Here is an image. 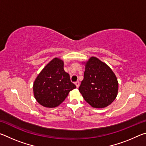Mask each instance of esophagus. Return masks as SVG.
<instances>
[{
    "label": "esophagus",
    "instance_id": "obj_1",
    "mask_svg": "<svg viewBox=\"0 0 146 146\" xmlns=\"http://www.w3.org/2000/svg\"><path fill=\"white\" fill-rule=\"evenodd\" d=\"M75 84L76 85V88H78V87H79V86H80V82H78V81H76V82L75 83Z\"/></svg>",
    "mask_w": 146,
    "mask_h": 146
}]
</instances>
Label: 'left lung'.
I'll list each match as a JSON object with an SVG mask.
<instances>
[{
  "instance_id": "obj_1",
  "label": "left lung",
  "mask_w": 146,
  "mask_h": 146,
  "mask_svg": "<svg viewBox=\"0 0 146 146\" xmlns=\"http://www.w3.org/2000/svg\"><path fill=\"white\" fill-rule=\"evenodd\" d=\"M118 89L117 79L111 69L97 58L89 59L78 88L86 102L93 108L107 107L117 97Z\"/></svg>"
}]
</instances>
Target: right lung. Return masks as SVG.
<instances>
[{
	"instance_id": "add662e5",
	"label": "right lung",
	"mask_w": 146,
	"mask_h": 146,
	"mask_svg": "<svg viewBox=\"0 0 146 146\" xmlns=\"http://www.w3.org/2000/svg\"><path fill=\"white\" fill-rule=\"evenodd\" d=\"M76 86L64 70V62L55 58L39 73L33 84L36 101L46 108H55L63 102Z\"/></svg>"
}]
</instances>
